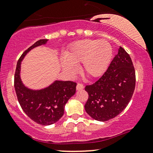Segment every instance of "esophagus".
Instances as JSON below:
<instances>
[{
    "instance_id": "1",
    "label": "esophagus",
    "mask_w": 153,
    "mask_h": 153,
    "mask_svg": "<svg viewBox=\"0 0 153 153\" xmlns=\"http://www.w3.org/2000/svg\"><path fill=\"white\" fill-rule=\"evenodd\" d=\"M83 88H84V85H83L82 83H77V85H76L77 91H80V90H82Z\"/></svg>"
}]
</instances>
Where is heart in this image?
<instances>
[{"mask_svg":"<svg viewBox=\"0 0 153 153\" xmlns=\"http://www.w3.org/2000/svg\"><path fill=\"white\" fill-rule=\"evenodd\" d=\"M113 49L110 43L104 39H82L75 42L65 52L61 61L64 72L70 76L76 74L74 65L81 64L83 75L95 79L104 74L112 58Z\"/></svg>","mask_w":153,"mask_h":153,"instance_id":"b5f03b06","label":"heart"}]
</instances>
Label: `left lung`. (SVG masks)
Instances as JSON below:
<instances>
[{
  "mask_svg": "<svg viewBox=\"0 0 153 153\" xmlns=\"http://www.w3.org/2000/svg\"><path fill=\"white\" fill-rule=\"evenodd\" d=\"M136 75L130 56L120 47L118 54L101 78L86 85L88 99L85 110L98 121H107L120 114L129 104L135 88Z\"/></svg>",
  "mask_w": 153,
  "mask_h": 153,
  "instance_id": "8db88e82",
  "label": "left lung"
}]
</instances>
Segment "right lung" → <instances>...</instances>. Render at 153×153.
<instances>
[{
	"mask_svg": "<svg viewBox=\"0 0 153 153\" xmlns=\"http://www.w3.org/2000/svg\"><path fill=\"white\" fill-rule=\"evenodd\" d=\"M48 39H39L26 50L19 59L14 74V88L23 111L34 122L49 125L58 121L64 114L69 99L76 93V83L71 81H55L44 89L31 90L23 84L20 77L21 63L33 48L45 45Z\"/></svg>",
	"mask_w": 153,
	"mask_h": 153,
	"instance_id": "add662e5",
	"label": "right lung"
}]
</instances>
